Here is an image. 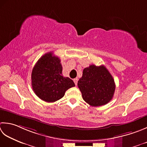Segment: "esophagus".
I'll list each match as a JSON object with an SVG mask.
<instances>
[{"label": "esophagus", "instance_id": "esophagus-1", "mask_svg": "<svg viewBox=\"0 0 147 147\" xmlns=\"http://www.w3.org/2000/svg\"><path fill=\"white\" fill-rule=\"evenodd\" d=\"M73 81H74V83H75V85H77V83H78V78L74 79V80H73Z\"/></svg>", "mask_w": 147, "mask_h": 147}]
</instances>
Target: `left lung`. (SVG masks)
Segmentation results:
<instances>
[{"instance_id": "obj_1", "label": "left lung", "mask_w": 147, "mask_h": 147, "mask_svg": "<svg viewBox=\"0 0 147 147\" xmlns=\"http://www.w3.org/2000/svg\"><path fill=\"white\" fill-rule=\"evenodd\" d=\"M78 86L83 100L92 106L107 104L115 90L113 78L105 65H90L85 68Z\"/></svg>"}]
</instances>
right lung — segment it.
<instances>
[{"instance_id": "add662e5", "label": "right lung", "mask_w": 147, "mask_h": 147, "mask_svg": "<svg viewBox=\"0 0 147 147\" xmlns=\"http://www.w3.org/2000/svg\"><path fill=\"white\" fill-rule=\"evenodd\" d=\"M60 59L52 52L45 54L37 62L32 71V87L42 100L53 102L64 97L65 91L75 86L68 77L62 76Z\"/></svg>"}]
</instances>
